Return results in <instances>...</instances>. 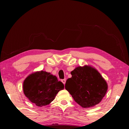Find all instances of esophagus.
<instances>
[{
    "label": "esophagus",
    "instance_id": "34e87169",
    "mask_svg": "<svg viewBox=\"0 0 129 129\" xmlns=\"http://www.w3.org/2000/svg\"><path fill=\"white\" fill-rule=\"evenodd\" d=\"M61 81H62V82L63 83V84L65 85V82H66V79H63V80H61Z\"/></svg>",
    "mask_w": 129,
    "mask_h": 129
}]
</instances>
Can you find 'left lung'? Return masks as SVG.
<instances>
[{"instance_id": "left-lung-1", "label": "left lung", "mask_w": 129, "mask_h": 129, "mask_svg": "<svg viewBox=\"0 0 129 129\" xmlns=\"http://www.w3.org/2000/svg\"><path fill=\"white\" fill-rule=\"evenodd\" d=\"M65 88L77 103L88 108L99 104L105 95L108 85L99 71L89 65L79 66L71 72Z\"/></svg>"}]
</instances>
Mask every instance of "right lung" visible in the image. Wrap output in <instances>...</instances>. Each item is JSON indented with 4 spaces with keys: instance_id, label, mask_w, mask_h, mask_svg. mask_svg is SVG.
I'll return each mask as SVG.
<instances>
[{
    "instance_id": "obj_1",
    "label": "right lung",
    "mask_w": 129,
    "mask_h": 129,
    "mask_svg": "<svg viewBox=\"0 0 129 129\" xmlns=\"http://www.w3.org/2000/svg\"><path fill=\"white\" fill-rule=\"evenodd\" d=\"M64 85L56 76L40 71L28 75L23 82V92L29 101L41 107L53 101L57 94Z\"/></svg>"
}]
</instances>
